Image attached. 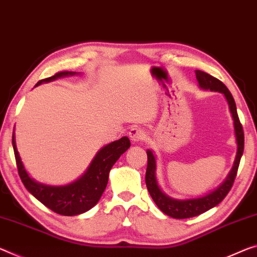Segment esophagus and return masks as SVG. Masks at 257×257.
Here are the masks:
<instances>
[{
    "label": "esophagus",
    "mask_w": 257,
    "mask_h": 257,
    "mask_svg": "<svg viewBox=\"0 0 257 257\" xmlns=\"http://www.w3.org/2000/svg\"><path fill=\"white\" fill-rule=\"evenodd\" d=\"M145 137H146V133L143 128L134 127L129 130V138L132 140V142H134V143L143 141Z\"/></svg>",
    "instance_id": "obj_1"
}]
</instances>
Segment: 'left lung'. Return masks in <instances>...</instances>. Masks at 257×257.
Returning a JSON list of instances; mask_svg holds the SVG:
<instances>
[{"instance_id":"left-lung-1","label":"left lung","mask_w":257,"mask_h":257,"mask_svg":"<svg viewBox=\"0 0 257 257\" xmlns=\"http://www.w3.org/2000/svg\"><path fill=\"white\" fill-rule=\"evenodd\" d=\"M195 77H197L199 88L203 89V90L221 92L223 93L224 97H225L227 105H229L232 120H233L235 143H237V154H235L233 166H232L229 175H227L222 184H219L216 189L199 198L174 199L172 197H169V195H167L164 191L161 190V187L159 186L156 173V156L153 154L152 150L146 151V154H148V168H146L145 182L151 197H152L153 201L156 202V205L159 207V209H160L162 213H165L170 217L178 219L198 216V215L214 208L215 206H217L218 203L226 197V194L229 193L232 185H233L235 176H237L240 159H241L243 153V142H245V140H243L241 123H240L238 117L237 106H235L234 99L233 97H232L231 92L229 91V89L225 87V84L223 82L217 80L216 77L209 75L208 73L206 72L195 70Z\"/></svg>"}]
</instances>
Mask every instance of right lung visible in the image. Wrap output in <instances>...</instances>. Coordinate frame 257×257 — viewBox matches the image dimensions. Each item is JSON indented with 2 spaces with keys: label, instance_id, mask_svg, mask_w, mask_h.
<instances>
[{
  "label": "right lung",
  "instance_id": "add662e5",
  "mask_svg": "<svg viewBox=\"0 0 257 257\" xmlns=\"http://www.w3.org/2000/svg\"><path fill=\"white\" fill-rule=\"evenodd\" d=\"M79 74L80 73L76 72H59L54 76L39 81L35 87L43 82H51L59 77ZM12 146H14L20 180L28 192L33 194V197L55 213L64 216H74L91 209L99 201L101 194L106 189L109 170L112 169L117 159L130 148V141L128 137L124 136L103 146L92 159L83 175H81L74 182L60 186L39 183L28 175L16 145L15 130L12 135Z\"/></svg>",
  "mask_w": 257,
  "mask_h": 257
}]
</instances>
